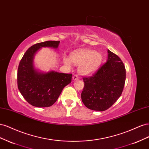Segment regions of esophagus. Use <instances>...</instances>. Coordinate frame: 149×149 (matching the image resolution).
<instances>
[{
    "label": "esophagus",
    "instance_id": "1",
    "mask_svg": "<svg viewBox=\"0 0 149 149\" xmlns=\"http://www.w3.org/2000/svg\"><path fill=\"white\" fill-rule=\"evenodd\" d=\"M79 79V77H78V75H74V76H73V80H77V79Z\"/></svg>",
    "mask_w": 149,
    "mask_h": 149
}]
</instances>
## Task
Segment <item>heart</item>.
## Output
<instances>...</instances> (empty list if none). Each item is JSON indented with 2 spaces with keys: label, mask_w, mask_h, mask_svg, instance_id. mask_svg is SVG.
<instances>
[{
  "label": "heart",
  "mask_w": 149,
  "mask_h": 149,
  "mask_svg": "<svg viewBox=\"0 0 149 149\" xmlns=\"http://www.w3.org/2000/svg\"><path fill=\"white\" fill-rule=\"evenodd\" d=\"M65 63L68 66L74 64L79 66V73L84 76L93 74L97 70L102 61V55L100 52L90 49H82L71 53L70 58L65 56Z\"/></svg>",
  "instance_id": "1"
}]
</instances>
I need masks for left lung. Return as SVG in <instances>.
<instances>
[{
	"mask_svg": "<svg viewBox=\"0 0 149 149\" xmlns=\"http://www.w3.org/2000/svg\"><path fill=\"white\" fill-rule=\"evenodd\" d=\"M107 62L90 77L83 78L81 100L88 109L104 111L118 100L123 93L125 69L120 58L108 49Z\"/></svg>",
	"mask_w": 149,
	"mask_h": 149,
	"instance_id": "obj_1",
	"label": "left lung"
}]
</instances>
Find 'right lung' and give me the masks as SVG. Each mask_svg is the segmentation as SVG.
<instances>
[{
  "mask_svg": "<svg viewBox=\"0 0 149 149\" xmlns=\"http://www.w3.org/2000/svg\"><path fill=\"white\" fill-rule=\"evenodd\" d=\"M60 41H46L33 45L25 53L17 71V84L20 93L31 105L37 107L52 106L66 85L72 74L55 71L43 72L35 68L34 56L43 47L57 49Z\"/></svg>",
  "mask_w": 149,
  "mask_h": 149,
  "instance_id": "add662e5",
  "label": "right lung"
}]
</instances>
